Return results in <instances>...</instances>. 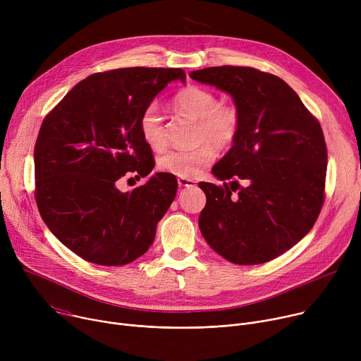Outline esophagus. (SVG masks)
<instances>
[{
    "mask_svg": "<svg viewBox=\"0 0 361 361\" xmlns=\"http://www.w3.org/2000/svg\"><path fill=\"white\" fill-rule=\"evenodd\" d=\"M178 185L180 187H194L195 181L192 178H178Z\"/></svg>",
    "mask_w": 361,
    "mask_h": 361,
    "instance_id": "obj_1",
    "label": "esophagus"
}]
</instances>
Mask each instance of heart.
Returning a JSON list of instances; mask_svg holds the SVG:
<instances>
[{
  "label": "heart",
  "mask_w": 361,
  "mask_h": 361,
  "mask_svg": "<svg viewBox=\"0 0 361 361\" xmlns=\"http://www.w3.org/2000/svg\"><path fill=\"white\" fill-rule=\"evenodd\" d=\"M178 114L197 121L195 140L200 144L192 149H173L158 159L161 171L180 178L197 177L216 158V148H231L240 129L239 109L232 104H219L217 96L200 86H187L174 97ZM140 134L152 151L167 147L166 128L159 108L148 105L140 118Z\"/></svg>",
  "instance_id": "heart-1"
}]
</instances>
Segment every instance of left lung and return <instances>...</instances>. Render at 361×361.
Listing matches in <instances>:
<instances>
[{"instance_id":"left-lung-1","label":"left lung","mask_w":361,"mask_h":361,"mask_svg":"<svg viewBox=\"0 0 361 361\" xmlns=\"http://www.w3.org/2000/svg\"><path fill=\"white\" fill-rule=\"evenodd\" d=\"M190 78L231 94L240 114L233 147L212 169L223 187L199 183L206 194L200 232L232 264H265L297 245L321 212L326 147L319 122L275 75L217 66Z\"/></svg>"}]
</instances>
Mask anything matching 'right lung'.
I'll use <instances>...</instances> for the list:
<instances>
[{"label": "right lung", "instance_id": "obj_1", "mask_svg": "<svg viewBox=\"0 0 361 361\" xmlns=\"http://www.w3.org/2000/svg\"><path fill=\"white\" fill-rule=\"evenodd\" d=\"M183 69L126 68L79 82L44 118L35 147L36 202L50 232L78 256L122 267L144 255L177 192L173 174L155 173L122 192L119 178L147 177L151 148L140 118Z\"/></svg>", "mask_w": 361, "mask_h": 361}]
</instances>
